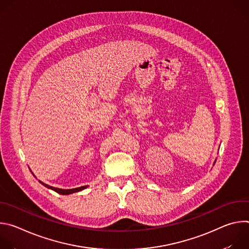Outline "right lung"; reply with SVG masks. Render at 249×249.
Returning a JSON list of instances; mask_svg holds the SVG:
<instances>
[{"mask_svg":"<svg viewBox=\"0 0 249 249\" xmlns=\"http://www.w3.org/2000/svg\"><path fill=\"white\" fill-rule=\"evenodd\" d=\"M39 182L42 183L45 187H47V188H49V189H52V190H54L55 192H57V193H59V194H62V195H68V194H71V193L79 192V191H81V190L87 188V186H81V187L74 188V189H60V188H55V187L49 186V185H47V184H45V183H43V182H41V181H39Z\"/></svg>","mask_w":249,"mask_h":249,"instance_id":"1","label":"right lung"}]
</instances>
